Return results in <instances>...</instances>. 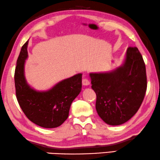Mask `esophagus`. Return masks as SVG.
Listing matches in <instances>:
<instances>
[{"label": "esophagus", "instance_id": "esophagus-1", "mask_svg": "<svg viewBox=\"0 0 160 160\" xmlns=\"http://www.w3.org/2000/svg\"><path fill=\"white\" fill-rule=\"evenodd\" d=\"M82 84L83 85H88L90 84V82H89V80L87 79V78H82Z\"/></svg>", "mask_w": 160, "mask_h": 160}]
</instances>
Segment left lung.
I'll return each instance as SVG.
<instances>
[{
  "label": "left lung",
  "instance_id": "left-lung-1",
  "mask_svg": "<svg viewBox=\"0 0 160 160\" xmlns=\"http://www.w3.org/2000/svg\"><path fill=\"white\" fill-rule=\"evenodd\" d=\"M96 109L107 124L121 125L138 112L147 88L146 66L136 47H129L125 64L110 73H91Z\"/></svg>",
  "mask_w": 160,
  "mask_h": 160
}]
</instances>
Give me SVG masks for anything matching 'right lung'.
<instances>
[{"mask_svg": "<svg viewBox=\"0 0 160 160\" xmlns=\"http://www.w3.org/2000/svg\"><path fill=\"white\" fill-rule=\"evenodd\" d=\"M28 41L22 47L14 72L16 96L27 118L46 128H57L69 116V108L82 88V74L62 82L46 92H37L27 84L24 65L28 57Z\"/></svg>", "mask_w": 160, "mask_h": 160, "instance_id": "right-lung-1", "label": "right lung"}]
</instances>
